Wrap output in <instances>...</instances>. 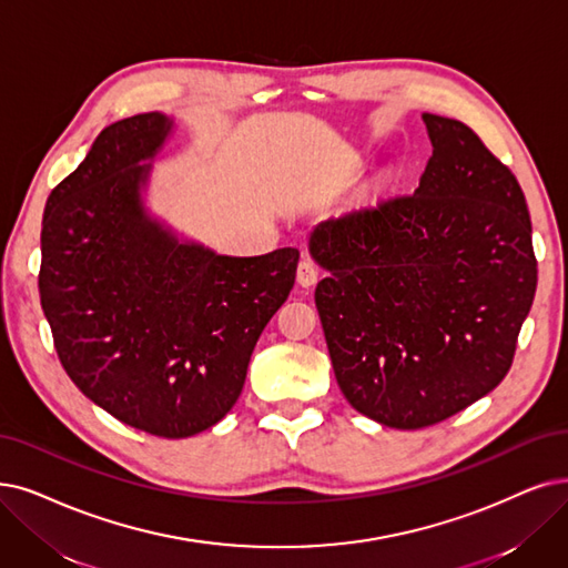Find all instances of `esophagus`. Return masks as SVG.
<instances>
[{"label":"esophagus","instance_id":"obj_1","mask_svg":"<svg viewBox=\"0 0 568 568\" xmlns=\"http://www.w3.org/2000/svg\"><path fill=\"white\" fill-rule=\"evenodd\" d=\"M316 280H320V267H316V263L310 256H303L298 263V284L310 288L316 284Z\"/></svg>","mask_w":568,"mask_h":568}]
</instances>
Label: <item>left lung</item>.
<instances>
[{"label":"left lung","mask_w":568,"mask_h":568,"mask_svg":"<svg viewBox=\"0 0 568 568\" xmlns=\"http://www.w3.org/2000/svg\"><path fill=\"white\" fill-rule=\"evenodd\" d=\"M434 155L413 193L320 223L310 252L335 379L354 410L424 428L508 375L538 263L517 176L466 123L424 113Z\"/></svg>","instance_id":"1"}]
</instances>
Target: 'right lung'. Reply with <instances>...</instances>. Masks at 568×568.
I'll use <instances>...</instances> for the list:
<instances>
[{
    "label": "right lung",
    "mask_w": 568,
    "mask_h": 568,
    "mask_svg": "<svg viewBox=\"0 0 568 568\" xmlns=\"http://www.w3.org/2000/svg\"><path fill=\"white\" fill-rule=\"evenodd\" d=\"M170 121L138 113L100 132L51 191L39 296L77 387L119 422L189 438L229 415L265 324L296 282L298 248L216 256L144 216L140 165Z\"/></svg>",
    "instance_id": "obj_1"
}]
</instances>
